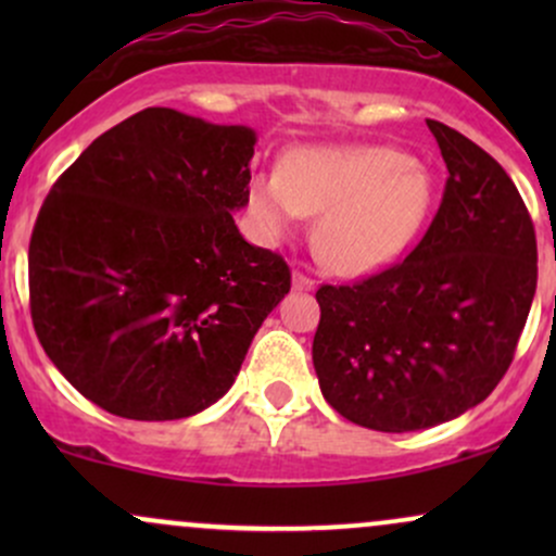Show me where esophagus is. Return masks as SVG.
I'll list each match as a JSON object with an SVG mask.
<instances>
[{
  "label": "esophagus",
  "mask_w": 556,
  "mask_h": 556,
  "mask_svg": "<svg viewBox=\"0 0 556 556\" xmlns=\"http://www.w3.org/2000/svg\"><path fill=\"white\" fill-rule=\"evenodd\" d=\"M314 287H316V282L308 277V274L292 271V290H298V292H311V290H314Z\"/></svg>",
  "instance_id": "1"
}]
</instances>
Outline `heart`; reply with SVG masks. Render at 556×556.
Returning a JSON list of instances; mask_svg holds the SVG:
<instances>
[{
    "label": "heart",
    "mask_w": 556,
    "mask_h": 556,
    "mask_svg": "<svg viewBox=\"0 0 556 556\" xmlns=\"http://www.w3.org/2000/svg\"><path fill=\"white\" fill-rule=\"evenodd\" d=\"M433 180L424 164L387 146H308L282 172L248 185V219L266 245L318 216L316 251L340 274H368L397 261L431 212Z\"/></svg>",
    "instance_id": "heart-1"
}]
</instances>
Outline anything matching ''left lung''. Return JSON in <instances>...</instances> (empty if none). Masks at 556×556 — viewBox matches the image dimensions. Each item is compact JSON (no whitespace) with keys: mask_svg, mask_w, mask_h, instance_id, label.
Here are the masks:
<instances>
[{"mask_svg":"<svg viewBox=\"0 0 556 556\" xmlns=\"http://www.w3.org/2000/svg\"><path fill=\"white\" fill-rule=\"evenodd\" d=\"M444 198L416 251L355 285H324L314 368L324 400L374 431L431 429L494 392L535 295V232L481 146L426 119Z\"/></svg>","mask_w":556,"mask_h":556,"instance_id":"left-lung-1","label":"left lung"}]
</instances>
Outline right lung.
<instances>
[{
    "label": "right lung",
    "mask_w": 556,
    "mask_h": 556,
    "mask_svg": "<svg viewBox=\"0 0 556 556\" xmlns=\"http://www.w3.org/2000/svg\"><path fill=\"white\" fill-rule=\"evenodd\" d=\"M256 140L253 127L149 106L49 190L28 248L30 316L49 361L112 416L206 410L290 292L282 256L232 219Z\"/></svg>",
    "instance_id": "obj_1"
}]
</instances>
